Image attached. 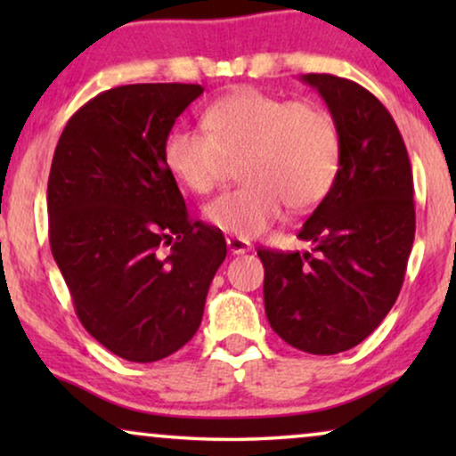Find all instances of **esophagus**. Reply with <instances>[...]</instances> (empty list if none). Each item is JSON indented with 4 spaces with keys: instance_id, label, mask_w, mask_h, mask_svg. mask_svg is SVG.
<instances>
[{
    "instance_id": "1",
    "label": "esophagus",
    "mask_w": 456,
    "mask_h": 456,
    "mask_svg": "<svg viewBox=\"0 0 456 456\" xmlns=\"http://www.w3.org/2000/svg\"><path fill=\"white\" fill-rule=\"evenodd\" d=\"M226 247L232 255H245L251 251V242H248L247 239H240V236H228Z\"/></svg>"
}]
</instances>
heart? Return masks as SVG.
I'll return each mask as SVG.
<instances>
[{
	"label": "heart",
	"mask_w": 456,
	"mask_h": 456,
	"mask_svg": "<svg viewBox=\"0 0 456 456\" xmlns=\"http://www.w3.org/2000/svg\"><path fill=\"white\" fill-rule=\"evenodd\" d=\"M205 130L176 126L164 141V161L186 189L214 191L228 159H242L245 184L214 199L205 220L248 239L286 214L326 197L340 167V134L326 110L307 102L239 89L205 108Z\"/></svg>",
	"instance_id": "1"
}]
</instances>
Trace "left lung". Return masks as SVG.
<instances>
[{
    "mask_svg": "<svg viewBox=\"0 0 456 456\" xmlns=\"http://www.w3.org/2000/svg\"><path fill=\"white\" fill-rule=\"evenodd\" d=\"M340 134V167L298 230L307 251L259 248L270 326L290 346L336 354L363 342L395 305L415 239L413 174L388 110L363 86L303 74Z\"/></svg>",
    "mask_w": 456,
    "mask_h": 456,
    "instance_id": "left-lung-1",
    "label": "left lung"
}]
</instances>
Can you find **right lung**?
Masks as SVG:
<instances>
[{
  "instance_id": "right-lung-1",
  "label": "right lung",
  "mask_w": 456,
  "mask_h": 456,
  "mask_svg": "<svg viewBox=\"0 0 456 456\" xmlns=\"http://www.w3.org/2000/svg\"><path fill=\"white\" fill-rule=\"evenodd\" d=\"M201 93L180 83L116 86L68 120L53 153V259L86 332L134 363L164 359L195 336L226 259L224 234L191 220L164 161L167 133Z\"/></svg>"
}]
</instances>
